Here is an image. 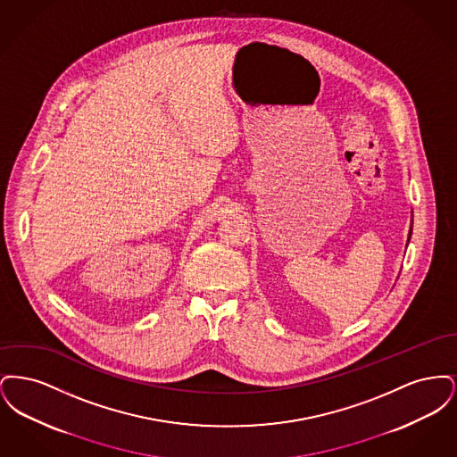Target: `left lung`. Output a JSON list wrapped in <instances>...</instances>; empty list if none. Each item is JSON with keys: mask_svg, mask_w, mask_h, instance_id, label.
I'll return each mask as SVG.
<instances>
[{"mask_svg": "<svg viewBox=\"0 0 457 457\" xmlns=\"http://www.w3.org/2000/svg\"><path fill=\"white\" fill-rule=\"evenodd\" d=\"M410 238H411V229H410ZM410 238H408V241H410Z\"/></svg>", "mask_w": 457, "mask_h": 457, "instance_id": "left-lung-1", "label": "left lung"}]
</instances>
